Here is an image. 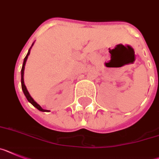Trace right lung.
Listing matches in <instances>:
<instances>
[{
	"instance_id": "add662e5",
	"label": "right lung",
	"mask_w": 159,
	"mask_h": 159,
	"mask_svg": "<svg viewBox=\"0 0 159 159\" xmlns=\"http://www.w3.org/2000/svg\"><path fill=\"white\" fill-rule=\"evenodd\" d=\"M34 42L33 44H32L31 47L30 48V49H29L28 51V53H27V55L25 56V57L24 59V62H23V65H22V68H21V71H20V74H21V88H22V90H23V93H24L25 96L26 97V98H27V100H28L29 102L31 103L33 106H34V107H36V108L38 109V110H40V111H42V112H48L49 110H44V109L41 108V106H40V105H38V103L36 102L34 100V98H32L31 96H30V93H29L28 89H27V88H26L25 85V82H24V70H25V63H26V61H27V58H28L29 55H30V49H31V48L33 47V45H34Z\"/></svg>"
}]
</instances>
